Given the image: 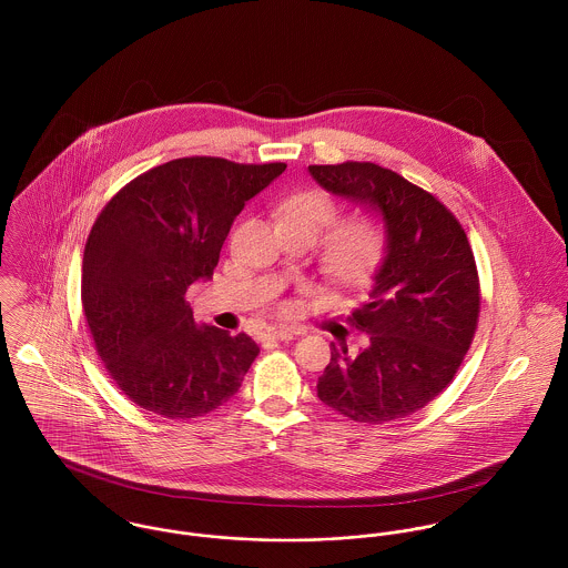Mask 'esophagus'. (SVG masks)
<instances>
[{"label":"esophagus","instance_id":"esophagus-1","mask_svg":"<svg viewBox=\"0 0 568 568\" xmlns=\"http://www.w3.org/2000/svg\"><path fill=\"white\" fill-rule=\"evenodd\" d=\"M295 336V332L291 327H268L264 332V338H273V341H291Z\"/></svg>","mask_w":568,"mask_h":568}]
</instances>
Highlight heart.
Returning <instances> with one entry per match:
<instances>
[{
    "label": "heart",
    "mask_w": 568,
    "mask_h": 568,
    "mask_svg": "<svg viewBox=\"0 0 568 568\" xmlns=\"http://www.w3.org/2000/svg\"><path fill=\"white\" fill-rule=\"evenodd\" d=\"M336 205L320 190H302L277 205V223L313 232L317 239L334 221ZM387 244L385 225L376 216H354L325 236L322 264L325 273L341 284L363 282L383 260Z\"/></svg>",
    "instance_id": "obj_1"
}]
</instances>
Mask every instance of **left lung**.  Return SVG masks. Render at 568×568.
<instances>
[{
	"mask_svg": "<svg viewBox=\"0 0 568 568\" xmlns=\"http://www.w3.org/2000/svg\"><path fill=\"white\" fill-rule=\"evenodd\" d=\"M308 172L387 232L369 302L349 320L369 345L349 356L347 345L332 343L317 396L354 422L406 417L450 385L470 349L481 306L473 248L453 212L394 170L345 162Z\"/></svg>",
	"mask_w": 568,
	"mask_h": 568,
	"instance_id": "1",
	"label": "left lung"
}]
</instances>
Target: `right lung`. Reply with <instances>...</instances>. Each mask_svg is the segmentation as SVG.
Wrapping results in <instances>:
<instances>
[{
	"instance_id": "right-lung-1",
	"label": "right lung",
	"mask_w": 568,
	"mask_h": 568,
	"mask_svg": "<svg viewBox=\"0 0 568 568\" xmlns=\"http://www.w3.org/2000/svg\"><path fill=\"white\" fill-rule=\"evenodd\" d=\"M284 170L172 160L126 183L95 219L82 255V311L131 403L185 419L239 394L260 347L243 332L194 324L185 293L212 277L244 203Z\"/></svg>"
}]
</instances>
